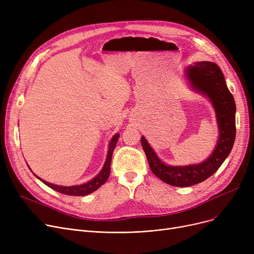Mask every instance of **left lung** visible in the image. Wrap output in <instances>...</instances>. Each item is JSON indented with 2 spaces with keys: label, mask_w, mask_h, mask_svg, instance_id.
<instances>
[{
  "label": "left lung",
  "mask_w": 254,
  "mask_h": 254,
  "mask_svg": "<svg viewBox=\"0 0 254 254\" xmlns=\"http://www.w3.org/2000/svg\"><path fill=\"white\" fill-rule=\"evenodd\" d=\"M186 77L193 88L205 93L214 106L220 130L214 151L202 164L171 167L157 157L144 137L141 138L142 147L153 174L162 181L178 188L201 183L214 174L230 154L236 138V104L219 66L211 62L195 63L186 69Z\"/></svg>",
  "instance_id": "obj_1"
}]
</instances>
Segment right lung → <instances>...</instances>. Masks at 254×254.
Returning a JSON list of instances; mask_svg holds the SVG:
<instances>
[{"mask_svg": "<svg viewBox=\"0 0 254 254\" xmlns=\"http://www.w3.org/2000/svg\"><path fill=\"white\" fill-rule=\"evenodd\" d=\"M119 138V135L116 134L109 145V150H108V154H107V158L106 162L104 165V168L102 169V171L100 172V174L98 176H96L92 180L88 181L87 183L81 184V185H75V186H60V185H56V184H51L47 181H44L42 179H40L38 176V178L41 180L43 183H45L47 186H49L50 189L57 190L58 192L66 194V195H76V196H82V195H86L88 193H91L92 191L97 190L101 185H103L107 179H108L109 175H110V165H111V158H112V154H113V150L116 146L117 140Z\"/></svg>", "mask_w": 254, "mask_h": 254, "instance_id": "1", "label": "right lung"}]
</instances>
